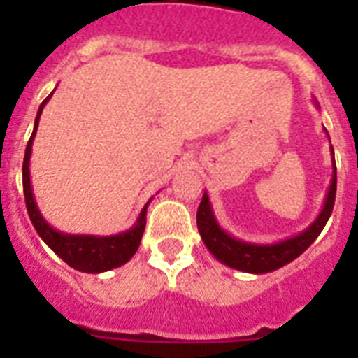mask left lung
<instances>
[{"instance_id": "8db88e82", "label": "left lung", "mask_w": 358, "mask_h": 358, "mask_svg": "<svg viewBox=\"0 0 358 358\" xmlns=\"http://www.w3.org/2000/svg\"><path fill=\"white\" fill-rule=\"evenodd\" d=\"M331 154H333L334 169L333 180H331V187H329V193L325 196V204H323L322 212H320L316 221L308 229L303 230L301 234L284 239V241H278V243H249V241H241V239H236L227 234L215 221L210 199L204 193L199 212H196V227H199L201 238L208 247V250L224 266L238 269V271L256 273V275L275 271V269L286 266L292 260H295L297 256L303 255L314 243V239L320 236L323 227L327 224L331 213H333L334 196H336V165H334L333 146H331Z\"/></svg>"}]
</instances>
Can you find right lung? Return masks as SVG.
Masks as SVG:
<instances>
[{
	"instance_id": "1",
	"label": "right lung",
	"mask_w": 358,
	"mask_h": 358,
	"mask_svg": "<svg viewBox=\"0 0 358 358\" xmlns=\"http://www.w3.org/2000/svg\"><path fill=\"white\" fill-rule=\"evenodd\" d=\"M52 96V94H50ZM50 96L41 103L38 113L35 119V128L31 134V139L25 146L24 156V167H22V176H24V196L25 206H27V213L33 227H35L36 234L44 239V243L50 249L63 258L70 267H74L78 271L83 273H103L115 267L122 266L135 255V250L139 249L141 238L145 232L146 224V206L143 208V212L139 213L137 223L129 230L117 236H76V234H63L46 223V219L42 217L38 208H36L35 196H33V189H31L29 180V157H31V146H33V139H35L36 128H38V119L46 102Z\"/></svg>"
}]
</instances>
